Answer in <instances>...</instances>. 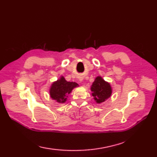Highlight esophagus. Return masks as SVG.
Masks as SVG:
<instances>
[{
  "instance_id": "esophagus-1",
  "label": "esophagus",
  "mask_w": 157,
  "mask_h": 157,
  "mask_svg": "<svg viewBox=\"0 0 157 157\" xmlns=\"http://www.w3.org/2000/svg\"><path fill=\"white\" fill-rule=\"evenodd\" d=\"M78 80H79V81H80V82H82V81H83V78H82V77H79V78H78Z\"/></svg>"
}]
</instances>
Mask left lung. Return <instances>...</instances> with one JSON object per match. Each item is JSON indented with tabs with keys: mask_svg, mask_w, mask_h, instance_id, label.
Instances as JSON below:
<instances>
[{
	"mask_svg": "<svg viewBox=\"0 0 157 157\" xmlns=\"http://www.w3.org/2000/svg\"><path fill=\"white\" fill-rule=\"evenodd\" d=\"M94 99L97 103H102L108 99L112 94V88L110 84L106 82L101 76L95 78L90 88Z\"/></svg>",
	"mask_w": 157,
	"mask_h": 157,
	"instance_id": "8db88e82",
	"label": "left lung"
}]
</instances>
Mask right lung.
Returning <instances> with one entry per match:
<instances>
[{
  "mask_svg": "<svg viewBox=\"0 0 157 157\" xmlns=\"http://www.w3.org/2000/svg\"><path fill=\"white\" fill-rule=\"evenodd\" d=\"M78 84L75 82L67 81L64 76L54 82L50 88V96L56 102L64 103L67 101V95L69 94L74 88L78 86Z\"/></svg>",
  "mask_w": 157,
  "mask_h": 157,
  "instance_id": "add662e5",
  "label": "right lung"
}]
</instances>
